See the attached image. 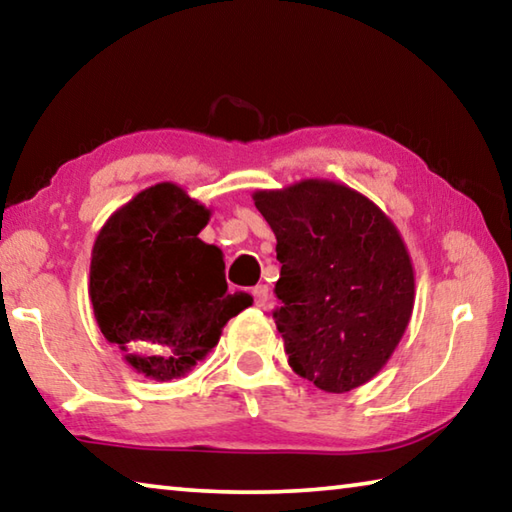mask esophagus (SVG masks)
<instances>
[{
	"label": "esophagus",
	"mask_w": 512,
	"mask_h": 512,
	"mask_svg": "<svg viewBox=\"0 0 512 512\" xmlns=\"http://www.w3.org/2000/svg\"><path fill=\"white\" fill-rule=\"evenodd\" d=\"M253 298H255L257 307H266V302H268V287H266V284H257V287L253 289Z\"/></svg>",
	"instance_id": "esophagus-1"
}]
</instances>
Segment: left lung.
<instances>
[{"label": "left lung", "mask_w": 512, "mask_h": 512, "mask_svg": "<svg viewBox=\"0 0 512 512\" xmlns=\"http://www.w3.org/2000/svg\"><path fill=\"white\" fill-rule=\"evenodd\" d=\"M253 201L277 239L273 318L289 366L325 393L366 384L411 320L415 280L400 232L370 198L332 180L264 189Z\"/></svg>", "instance_id": "obj_1"}]
</instances>
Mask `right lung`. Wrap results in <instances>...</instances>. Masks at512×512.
<instances>
[{
	"label": "right lung",
	"instance_id": "1",
	"mask_svg": "<svg viewBox=\"0 0 512 512\" xmlns=\"http://www.w3.org/2000/svg\"><path fill=\"white\" fill-rule=\"evenodd\" d=\"M210 210L173 183L153 185L110 216L92 248L90 300L101 334L144 377H185L232 316L223 253L198 239Z\"/></svg>",
	"mask_w": 512,
	"mask_h": 512
}]
</instances>
